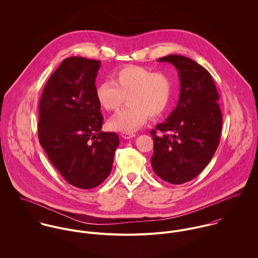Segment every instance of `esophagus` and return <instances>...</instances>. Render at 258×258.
<instances>
[{"label":"esophagus","mask_w":258,"mask_h":258,"mask_svg":"<svg viewBox=\"0 0 258 258\" xmlns=\"http://www.w3.org/2000/svg\"><path fill=\"white\" fill-rule=\"evenodd\" d=\"M136 135L134 133H131V132H123V133H121V137L124 138V139H130V138H133Z\"/></svg>","instance_id":"34e87169"}]
</instances>
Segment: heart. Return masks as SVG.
<instances>
[{
    "instance_id": "b5f03b06",
    "label": "heart",
    "mask_w": 258,
    "mask_h": 258,
    "mask_svg": "<svg viewBox=\"0 0 258 258\" xmlns=\"http://www.w3.org/2000/svg\"><path fill=\"white\" fill-rule=\"evenodd\" d=\"M174 94L173 78L167 74L154 73L139 67L128 66L112 74V81L97 84L95 96L106 111H117L127 97L129 105L114 115L108 127L119 132H133L151 118H158L168 109Z\"/></svg>"
}]
</instances>
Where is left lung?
<instances>
[{"instance_id": "obj_1", "label": "left lung", "mask_w": 258, "mask_h": 258, "mask_svg": "<svg viewBox=\"0 0 258 258\" xmlns=\"http://www.w3.org/2000/svg\"><path fill=\"white\" fill-rule=\"evenodd\" d=\"M179 72L181 92L177 107L150 134L154 141L151 164L170 184L196 178L211 162L221 140L220 96L211 74L192 59L170 54L158 59Z\"/></svg>"}]
</instances>
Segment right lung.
Instances as JSON below:
<instances>
[{
  "instance_id": "right-lung-1",
  "label": "right lung",
  "mask_w": 258,
  "mask_h": 258,
  "mask_svg": "<svg viewBox=\"0 0 258 258\" xmlns=\"http://www.w3.org/2000/svg\"><path fill=\"white\" fill-rule=\"evenodd\" d=\"M100 61L66 58L47 80L38 104L37 136L52 166L69 184L92 188L110 174L118 135L102 132L95 96Z\"/></svg>"
}]
</instances>
